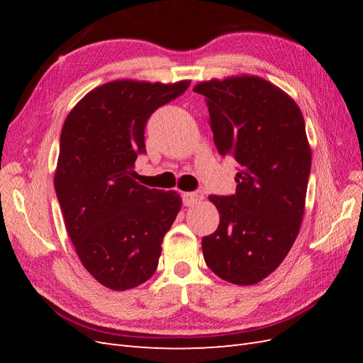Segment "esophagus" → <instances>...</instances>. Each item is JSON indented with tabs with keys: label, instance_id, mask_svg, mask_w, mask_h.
<instances>
[{
	"label": "esophagus",
	"instance_id": "1",
	"mask_svg": "<svg viewBox=\"0 0 363 363\" xmlns=\"http://www.w3.org/2000/svg\"><path fill=\"white\" fill-rule=\"evenodd\" d=\"M182 196H183L184 206H194L204 199V194L201 191H194V192H184Z\"/></svg>",
	"mask_w": 363,
	"mask_h": 363
}]
</instances>
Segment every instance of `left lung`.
Here are the masks:
<instances>
[{"label":"left lung","instance_id":"1","mask_svg":"<svg viewBox=\"0 0 363 363\" xmlns=\"http://www.w3.org/2000/svg\"><path fill=\"white\" fill-rule=\"evenodd\" d=\"M206 98L213 140L238 162L236 191L211 195L216 232L201 240L206 265L225 281L255 284L283 262L300 232L312 152L298 106L260 77L194 87Z\"/></svg>","mask_w":363,"mask_h":363}]
</instances>
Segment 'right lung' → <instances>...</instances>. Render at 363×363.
<instances>
[{"mask_svg": "<svg viewBox=\"0 0 363 363\" xmlns=\"http://www.w3.org/2000/svg\"><path fill=\"white\" fill-rule=\"evenodd\" d=\"M191 82L116 80L91 91L65 119L54 188L77 256L113 291L136 288L155 274L162 240L182 199L131 179L145 152V125Z\"/></svg>", "mask_w": 363, "mask_h": 363, "instance_id": "right-lung-1", "label": "right lung"}]
</instances>
